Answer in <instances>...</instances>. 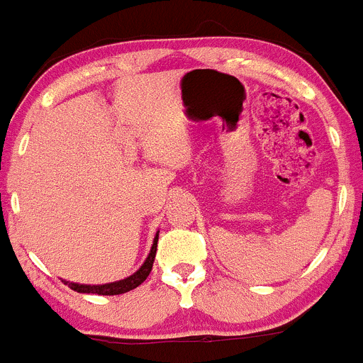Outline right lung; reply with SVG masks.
Segmentation results:
<instances>
[{"mask_svg":"<svg viewBox=\"0 0 363 363\" xmlns=\"http://www.w3.org/2000/svg\"><path fill=\"white\" fill-rule=\"evenodd\" d=\"M158 237L160 232L156 233L155 237V242H152L151 252L149 256L145 258L144 265L137 270L135 274H131L130 277L126 279H121L116 281V283H107V284H79V283H69V281H65V284H68L73 291L77 294H96V295H121V294H126V291L135 290L138 284L144 283L147 279V276L151 274L152 269V263H155V256H156V247H158Z\"/></svg>","mask_w":363,"mask_h":363,"instance_id":"right-lung-1","label":"right lung"}]
</instances>
